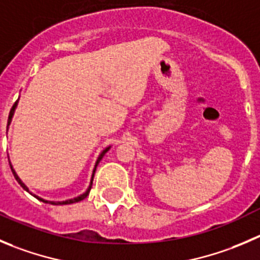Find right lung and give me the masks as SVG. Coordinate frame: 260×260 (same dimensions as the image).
<instances>
[{
	"label": "right lung",
	"instance_id": "add662e5",
	"mask_svg": "<svg viewBox=\"0 0 260 260\" xmlns=\"http://www.w3.org/2000/svg\"><path fill=\"white\" fill-rule=\"evenodd\" d=\"M17 102H19V100L16 101V102L14 103V106H12V108H11V111H10V115H9V121H7V127H9V125L10 123H11V120H12V116H14V112H15V108H16V106H17ZM110 148L111 147H107L106 148L105 150H103L102 153H101L100 154V157H98V159H97V162H95V166H94V170H93V175H91V179H90V184H89V187L88 189H86V191L84 192V194H81V195H79V197H76V198H74V199H69V200H65V202H48V200H44V199H42V198H39V197H37V195H34V194H31L30 191H29V189L28 187L25 186V184H24L23 181H21L20 180V177L17 176L16 175V172H15V170L12 169V166H11V163H10V167H11V171H12V175H14V177L15 179H16V181L19 182V184H20V186L23 187L24 190H26V191H29L30 192L31 195H34V197L37 198V199L38 200H41V202H43V203H51V204H54V206H61V204H73V203H78V202H80V200H83V199H85L86 197H88L89 195V191H90V189H91V185H93V177H94V174H95V170H97V166H98V163L101 162V159H102L103 158V155L106 154V153L108 152V150H110Z\"/></svg>",
	"mask_w": 260,
	"mask_h": 260
}]
</instances>
